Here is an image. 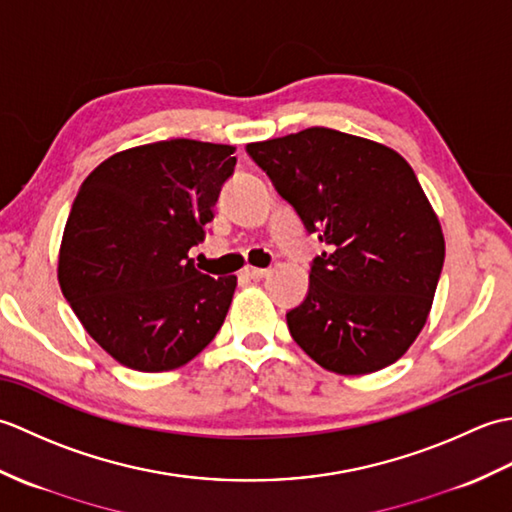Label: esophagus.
<instances>
[{
	"label": "esophagus",
	"mask_w": 512,
	"mask_h": 512,
	"mask_svg": "<svg viewBox=\"0 0 512 512\" xmlns=\"http://www.w3.org/2000/svg\"><path fill=\"white\" fill-rule=\"evenodd\" d=\"M270 273L268 268H255V266H246L244 268V275L250 279H264Z\"/></svg>",
	"instance_id": "esophagus-1"
}]
</instances>
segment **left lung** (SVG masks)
Returning <instances> with one entry per match:
<instances>
[{"mask_svg":"<svg viewBox=\"0 0 512 512\" xmlns=\"http://www.w3.org/2000/svg\"><path fill=\"white\" fill-rule=\"evenodd\" d=\"M281 198L328 250L286 314L292 339L341 376L378 372L418 339L444 264V235L416 173L369 138L308 127L248 143Z\"/></svg>","mask_w":512,"mask_h":512,"instance_id":"1","label":"left lung"}]
</instances>
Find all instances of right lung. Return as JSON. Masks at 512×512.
I'll return each instance as SVG.
<instances>
[{
    "instance_id": "obj_1",
    "label": "right lung",
    "mask_w": 512,
    "mask_h": 512,
    "mask_svg": "<svg viewBox=\"0 0 512 512\" xmlns=\"http://www.w3.org/2000/svg\"><path fill=\"white\" fill-rule=\"evenodd\" d=\"M233 145L171 138L103 160L76 195L59 248V284L114 361L171 372L220 332L237 277H209L189 248L204 242Z\"/></svg>"
}]
</instances>
